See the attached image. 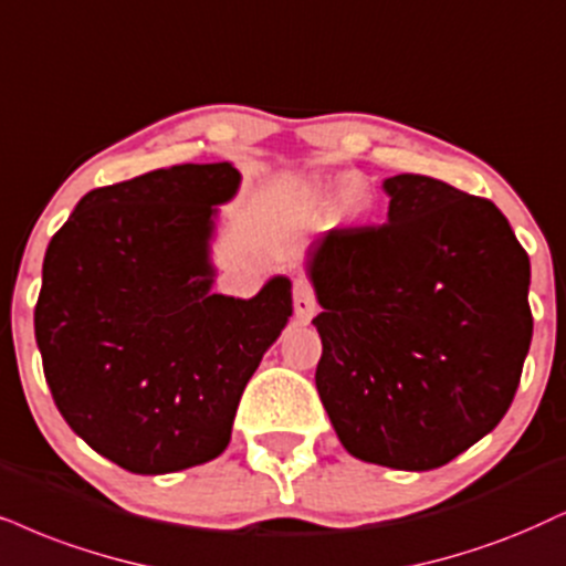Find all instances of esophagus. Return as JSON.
<instances>
[{"mask_svg":"<svg viewBox=\"0 0 566 566\" xmlns=\"http://www.w3.org/2000/svg\"><path fill=\"white\" fill-rule=\"evenodd\" d=\"M292 303H295V316L300 321H311L316 316L318 303H316V292H313V284L307 276H295L292 282Z\"/></svg>","mask_w":566,"mask_h":566,"instance_id":"obj_1","label":"esophagus"}]
</instances>
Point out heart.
Returning a JSON list of instances; mask_svg holds the SVG:
<instances>
[{
  "label": "heart",
  "mask_w": 566,
  "mask_h": 566,
  "mask_svg": "<svg viewBox=\"0 0 566 566\" xmlns=\"http://www.w3.org/2000/svg\"><path fill=\"white\" fill-rule=\"evenodd\" d=\"M347 192H349V196H360V188H357L355 182H349V185H347Z\"/></svg>",
  "instance_id": "1"
}]
</instances>
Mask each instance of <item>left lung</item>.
I'll return each mask as SVG.
<instances>
[{
	"mask_svg": "<svg viewBox=\"0 0 566 566\" xmlns=\"http://www.w3.org/2000/svg\"><path fill=\"white\" fill-rule=\"evenodd\" d=\"M389 221L307 253L324 311L316 389L342 447L433 470L510 410L531 349V261L489 198L426 175L384 182Z\"/></svg>",
	"mask_w": 566,
	"mask_h": 566,
	"instance_id": "obj_1",
	"label": "left lung"
}]
</instances>
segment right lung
Wrapping results in <instances>:
<instances>
[{"label": "right lung", "instance_id": "add662e5", "mask_svg": "<svg viewBox=\"0 0 566 566\" xmlns=\"http://www.w3.org/2000/svg\"><path fill=\"white\" fill-rule=\"evenodd\" d=\"M232 164H177L81 198L46 248L33 324L67 426L119 468L164 475L227 449L250 376L292 316L290 279L211 295L213 206Z\"/></svg>", "mask_w": 566, "mask_h": 566}]
</instances>
